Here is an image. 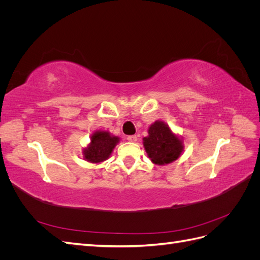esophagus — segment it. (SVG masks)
Here are the masks:
<instances>
[{
  "label": "esophagus",
  "instance_id": "esophagus-1",
  "mask_svg": "<svg viewBox=\"0 0 260 260\" xmlns=\"http://www.w3.org/2000/svg\"><path fill=\"white\" fill-rule=\"evenodd\" d=\"M127 140L129 141V142H136V141L138 140V137L137 136H128Z\"/></svg>",
  "mask_w": 260,
  "mask_h": 260
}]
</instances>
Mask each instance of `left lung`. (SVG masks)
<instances>
[{"label":"left lung","mask_w":260,"mask_h":260,"mask_svg":"<svg viewBox=\"0 0 260 260\" xmlns=\"http://www.w3.org/2000/svg\"><path fill=\"white\" fill-rule=\"evenodd\" d=\"M143 145L148 158L156 165H167L177 160L184 148L182 139L160 120L149 125L148 136L143 138Z\"/></svg>","instance_id":"8db88e82"}]
</instances>
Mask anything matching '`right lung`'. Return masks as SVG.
I'll use <instances>...</instances> for the list:
<instances>
[{"label": "right lung", "instance_id": "1", "mask_svg": "<svg viewBox=\"0 0 260 260\" xmlns=\"http://www.w3.org/2000/svg\"><path fill=\"white\" fill-rule=\"evenodd\" d=\"M118 142H119V138L112 136L108 131L98 130L93 132L91 143L82 151L83 158L93 164L104 161L112 155Z\"/></svg>", "mask_w": 260, "mask_h": 260}]
</instances>
